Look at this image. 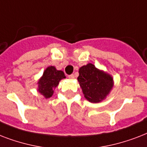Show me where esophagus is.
Returning a JSON list of instances; mask_svg holds the SVG:
<instances>
[{"label":"esophagus","instance_id":"obj_1","mask_svg":"<svg viewBox=\"0 0 147 147\" xmlns=\"http://www.w3.org/2000/svg\"><path fill=\"white\" fill-rule=\"evenodd\" d=\"M69 78H70V79H73V78H75V76H74L73 74H71V75H70V76H69Z\"/></svg>","mask_w":147,"mask_h":147}]
</instances>
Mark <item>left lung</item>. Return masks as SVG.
<instances>
[{"mask_svg": "<svg viewBox=\"0 0 147 147\" xmlns=\"http://www.w3.org/2000/svg\"><path fill=\"white\" fill-rule=\"evenodd\" d=\"M78 81L85 98L92 103L104 100L111 91L114 82L111 75L99 70L92 63L79 69Z\"/></svg>", "mask_w": 147, "mask_h": 147, "instance_id": "1", "label": "left lung"}]
</instances>
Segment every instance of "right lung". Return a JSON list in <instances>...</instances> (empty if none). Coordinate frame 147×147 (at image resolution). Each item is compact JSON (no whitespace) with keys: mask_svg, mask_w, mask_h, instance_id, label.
Masks as SVG:
<instances>
[{"mask_svg":"<svg viewBox=\"0 0 147 147\" xmlns=\"http://www.w3.org/2000/svg\"><path fill=\"white\" fill-rule=\"evenodd\" d=\"M65 78L62 71L57 70L54 66L47 67L38 82V92L46 98H50L60 81Z\"/></svg>","mask_w":147,"mask_h":147,"instance_id":"add662e5","label":"right lung"}]
</instances>
